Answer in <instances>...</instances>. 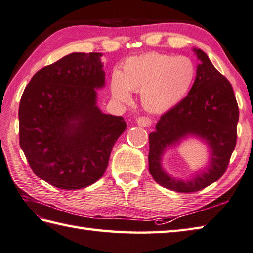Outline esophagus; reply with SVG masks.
Returning a JSON list of instances; mask_svg holds the SVG:
<instances>
[{"label":"esophagus","mask_w":253,"mask_h":253,"mask_svg":"<svg viewBox=\"0 0 253 253\" xmlns=\"http://www.w3.org/2000/svg\"><path fill=\"white\" fill-rule=\"evenodd\" d=\"M136 123H137V125L138 126H140V127H148L151 124V120L150 118H148V117H138L137 120H136Z\"/></svg>","instance_id":"esophagus-1"}]
</instances>
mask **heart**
<instances>
[{"instance_id":"b5f03b06","label":"heart","mask_w":253,"mask_h":253,"mask_svg":"<svg viewBox=\"0 0 253 253\" xmlns=\"http://www.w3.org/2000/svg\"><path fill=\"white\" fill-rule=\"evenodd\" d=\"M194 78L195 66L191 59L150 52L126 59L121 73L113 74L111 93L115 101L129 104L131 92H140L145 110L163 113L187 95Z\"/></svg>"}]
</instances>
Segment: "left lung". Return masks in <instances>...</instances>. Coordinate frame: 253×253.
<instances>
[{
	"label": "left lung",
	"mask_w": 253,
	"mask_h": 253,
	"mask_svg": "<svg viewBox=\"0 0 253 253\" xmlns=\"http://www.w3.org/2000/svg\"><path fill=\"white\" fill-rule=\"evenodd\" d=\"M200 63L187 96L160 117L149 135V172L158 184L171 191L191 193L205 189L224 174L236 147L239 110L231 84L214 67L207 54L193 48ZM207 146L209 159L203 170L186 180L165 171L162 159L167 150L185 140Z\"/></svg>",
	"instance_id": "8db88e82"
}]
</instances>
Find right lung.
Listing matches in <instances>:
<instances>
[{
    "label": "right lung",
    "instance_id": "1",
    "mask_svg": "<svg viewBox=\"0 0 253 253\" xmlns=\"http://www.w3.org/2000/svg\"><path fill=\"white\" fill-rule=\"evenodd\" d=\"M100 52H73L39 70L19 103V145L39 179L62 190L92 185L105 172L121 116L103 113L105 87Z\"/></svg>",
    "mask_w": 253,
    "mask_h": 253
}]
</instances>
